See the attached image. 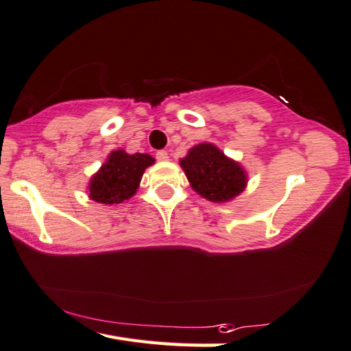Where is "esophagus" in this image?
Listing matches in <instances>:
<instances>
[{
    "label": "esophagus",
    "mask_w": 351,
    "mask_h": 351,
    "mask_svg": "<svg viewBox=\"0 0 351 351\" xmlns=\"http://www.w3.org/2000/svg\"><path fill=\"white\" fill-rule=\"evenodd\" d=\"M156 159L158 161H167L169 154L165 150H159V152H156Z\"/></svg>",
    "instance_id": "34e87169"
}]
</instances>
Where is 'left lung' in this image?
Returning a JSON list of instances; mask_svg holds the SVG:
<instances>
[{
    "label": "left lung",
    "mask_w": 351,
    "mask_h": 351,
    "mask_svg": "<svg viewBox=\"0 0 351 351\" xmlns=\"http://www.w3.org/2000/svg\"><path fill=\"white\" fill-rule=\"evenodd\" d=\"M190 186L208 201L222 202L239 195L247 176L238 162L227 158L213 144H199L181 159Z\"/></svg>",
    "instance_id": "1"
}]
</instances>
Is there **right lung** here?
Wrapping results in <instances>:
<instances>
[{"label": "right lung", "instance_id": "add662e5", "mask_svg": "<svg viewBox=\"0 0 351 351\" xmlns=\"http://www.w3.org/2000/svg\"><path fill=\"white\" fill-rule=\"evenodd\" d=\"M155 162L150 155L114 150L88 184V196L99 204H121L136 193L144 170Z\"/></svg>", "mask_w": 351, "mask_h": 351}]
</instances>
